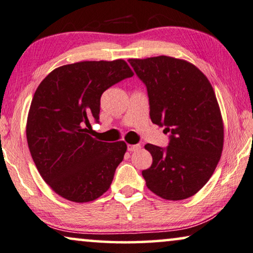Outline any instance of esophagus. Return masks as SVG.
I'll return each instance as SVG.
<instances>
[{"label": "esophagus", "mask_w": 253, "mask_h": 253, "mask_svg": "<svg viewBox=\"0 0 253 253\" xmlns=\"http://www.w3.org/2000/svg\"><path fill=\"white\" fill-rule=\"evenodd\" d=\"M140 145H127V151L129 152H135L140 149Z\"/></svg>", "instance_id": "obj_1"}]
</instances>
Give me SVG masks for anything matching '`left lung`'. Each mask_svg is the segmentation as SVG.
Masks as SVG:
<instances>
[{
  "instance_id": "8db88e82",
  "label": "left lung",
  "mask_w": 253,
  "mask_h": 253,
  "mask_svg": "<svg viewBox=\"0 0 253 253\" xmlns=\"http://www.w3.org/2000/svg\"><path fill=\"white\" fill-rule=\"evenodd\" d=\"M129 63L147 87L152 122L170 133L167 148L145 146L153 163L142 177L164 200L188 199L210 179L224 146V123L213 87L186 60L159 56Z\"/></svg>"
}]
</instances>
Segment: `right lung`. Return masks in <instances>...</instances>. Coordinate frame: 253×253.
<instances>
[{
    "instance_id": "1",
    "label": "right lung",
    "mask_w": 253,
    "mask_h": 253,
    "mask_svg": "<svg viewBox=\"0 0 253 253\" xmlns=\"http://www.w3.org/2000/svg\"><path fill=\"white\" fill-rule=\"evenodd\" d=\"M132 75L122 59L80 61L53 69L40 83L28 112L27 142L40 174L58 195L84 203L108 190L126 144L92 138L90 122H99L104 91Z\"/></svg>"
}]
</instances>
